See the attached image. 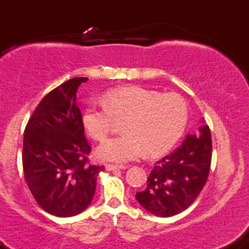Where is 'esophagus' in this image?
I'll return each mask as SVG.
<instances>
[{
    "label": "esophagus",
    "instance_id": "1",
    "mask_svg": "<svg viewBox=\"0 0 249 249\" xmlns=\"http://www.w3.org/2000/svg\"><path fill=\"white\" fill-rule=\"evenodd\" d=\"M105 168L107 171H116V170H125L126 166L125 165H111V164H107L105 165Z\"/></svg>",
    "mask_w": 249,
    "mask_h": 249
}]
</instances>
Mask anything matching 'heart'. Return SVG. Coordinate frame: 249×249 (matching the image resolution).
<instances>
[{"instance_id":"obj_1","label":"heart","mask_w":249,"mask_h":249,"mask_svg":"<svg viewBox=\"0 0 249 249\" xmlns=\"http://www.w3.org/2000/svg\"><path fill=\"white\" fill-rule=\"evenodd\" d=\"M103 104H91L82 115L85 132L102 142L110 132L113 119H124L121 136L99 145L96 156L105 161L126 162L144 152L159 156L178 142L186 127V102L177 93H164L130 85L107 91Z\"/></svg>"}]
</instances>
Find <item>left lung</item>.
<instances>
[{
	"label": "left lung",
	"mask_w": 249,
	"mask_h": 249,
	"mask_svg": "<svg viewBox=\"0 0 249 249\" xmlns=\"http://www.w3.org/2000/svg\"><path fill=\"white\" fill-rule=\"evenodd\" d=\"M201 122L198 132L188 133L181 146L156 162L146 188L137 192V201L147 212L161 218L181 213L204 188L212 160V139Z\"/></svg>",
	"instance_id": "obj_1"
}]
</instances>
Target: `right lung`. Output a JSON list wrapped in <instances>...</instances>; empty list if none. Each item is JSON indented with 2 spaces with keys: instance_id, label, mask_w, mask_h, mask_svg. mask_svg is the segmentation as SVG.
Segmentation results:
<instances>
[{
  "instance_id": "1",
  "label": "right lung",
  "mask_w": 249,
  "mask_h": 249,
  "mask_svg": "<svg viewBox=\"0 0 249 249\" xmlns=\"http://www.w3.org/2000/svg\"><path fill=\"white\" fill-rule=\"evenodd\" d=\"M88 79H69L43 97L24 131L22 161L28 187L45 212L63 218L87 210L97 176L104 170L87 164L91 147L76 92Z\"/></svg>"
}]
</instances>
